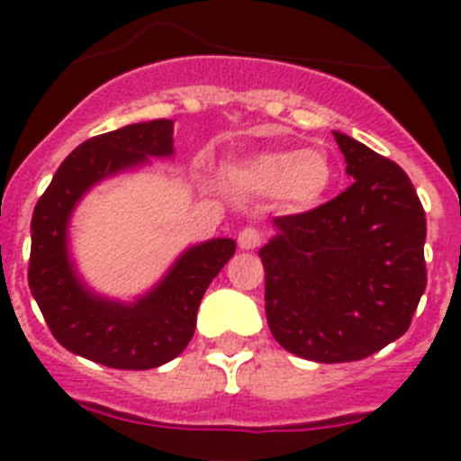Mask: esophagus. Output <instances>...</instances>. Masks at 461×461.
Segmentation results:
<instances>
[{
	"label": "esophagus",
	"mask_w": 461,
	"mask_h": 461,
	"mask_svg": "<svg viewBox=\"0 0 461 461\" xmlns=\"http://www.w3.org/2000/svg\"><path fill=\"white\" fill-rule=\"evenodd\" d=\"M260 240H263V235H260V230H256V228H242L238 235V244L240 249H256L260 244Z\"/></svg>",
	"instance_id": "obj_1"
}]
</instances>
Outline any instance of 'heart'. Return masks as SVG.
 <instances>
[{"label": "heart", "mask_w": 461, "mask_h": 461, "mask_svg": "<svg viewBox=\"0 0 461 461\" xmlns=\"http://www.w3.org/2000/svg\"><path fill=\"white\" fill-rule=\"evenodd\" d=\"M337 170L323 149L276 148L221 168L223 185L249 198H276L286 210L319 207L332 191Z\"/></svg>", "instance_id": "1"}]
</instances>
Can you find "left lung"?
I'll return each instance as SVG.
<instances>
[{"label": "left lung", "mask_w": 461, "mask_h": 461, "mask_svg": "<svg viewBox=\"0 0 461 461\" xmlns=\"http://www.w3.org/2000/svg\"><path fill=\"white\" fill-rule=\"evenodd\" d=\"M353 182L337 198L275 217L258 251L266 316L286 351L356 362L409 330L427 286V219L409 175L335 131Z\"/></svg>", "instance_id": "1"}]
</instances>
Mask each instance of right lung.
<instances>
[{
    "mask_svg": "<svg viewBox=\"0 0 461 461\" xmlns=\"http://www.w3.org/2000/svg\"><path fill=\"white\" fill-rule=\"evenodd\" d=\"M173 154V122L154 120L101 133L73 149L32 214L30 291L64 348L113 369H152L180 356L194 337L210 281L235 254L233 240L191 247L166 279L133 304L110 303L83 286L68 263L67 223L80 195L145 157Z\"/></svg>",
    "mask_w": 461,
    "mask_h": 461,
    "instance_id": "right-lung-1",
    "label": "right lung"
}]
</instances>
